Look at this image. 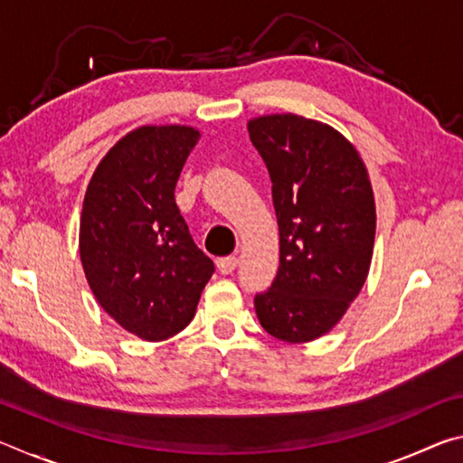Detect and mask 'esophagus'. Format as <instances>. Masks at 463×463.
<instances>
[{
	"label": "esophagus",
	"mask_w": 463,
	"mask_h": 463,
	"mask_svg": "<svg viewBox=\"0 0 463 463\" xmlns=\"http://www.w3.org/2000/svg\"><path fill=\"white\" fill-rule=\"evenodd\" d=\"M237 257H221V260H216V268L218 271L222 273V276H229V273L234 271V268H237Z\"/></svg>",
	"instance_id": "esophagus-1"
}]
</instances>
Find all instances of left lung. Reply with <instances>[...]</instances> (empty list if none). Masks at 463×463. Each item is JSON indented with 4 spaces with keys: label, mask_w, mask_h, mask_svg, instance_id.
Listing matches in <instances>:
<instances>
[{
    "label": "left lung",
    "mask_w": 463,
    "mask_h": 463,
    "mask_svg": "<svg viewBox=\"0 0 463 463\" xmlns=\"http://www.w3.org/2000/svg\"><path fill=\"white\" fill-rule=\"evenodd\" d=\"M271 177L279 269L255 312L271 336L308 343L345 317L367 279L375 202L362 155L331 124L296 114L247 122Z\"/></svg>",
    "instance_id": "left-lung-1"
}]
</instances>
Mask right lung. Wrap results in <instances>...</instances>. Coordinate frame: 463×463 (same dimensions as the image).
<instances>
[{"instance_id": "right-lung-1", "label": "right lung", "mask_w": 463, "mask_h": 463, "mask_svg": "<svg viewBox=\"0 0 463 463\" xmlns=\"http://www.w3.org/2000/svg\"><path fill=\"white\" fill-rule=\"evenodd\" d=\"M200 130L146 124L98 163L83 198L80 255L93 296L124 331L165 341L192 323L214 263L195 247L175 185Z\"/></svg>"}]
</instances>
